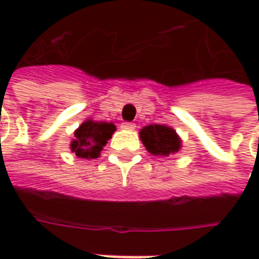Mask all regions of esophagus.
<instances>
[{
  "mask_svg": "<svg viewBox=\"0 0 259 259\" xmlns=\"http://www.w3.org/2000/svg\"><path fill=\"white\" fill-rule=\"evenodd\" d=\"M121 128L122 130H128V131H133V130H135V124H133V122H122Z\"/></svg>",
  "mask_w": 259,
  "mask_h": 259,
  "instance_id": "34e87169",
  "label": "esophagus"
}]
</instances>
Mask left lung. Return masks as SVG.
Masks as SVG:
<instances>
[{
    "mask_svg": "<svg viewBox=\"0 0 259 259\" xmlns=\"http://www.w3.org/2000/svg\"><path fill=\"white\" fill-rule=\"evenodd\" d=\"M140 138L147 148V151L153 155L176 154L182 150V138L171 126L164 124H151L141 128Z\"/></svg>",
    "mask_w": 259,
    "mask_h": 259,
    "instance_id": "left-lung-1",
    "label": "left lung"
}]
</instances>
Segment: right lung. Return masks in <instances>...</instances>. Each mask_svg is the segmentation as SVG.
<instances>
[{"instance_id":"add662e5","label":"right lung","mask_w":259,"mask_h":259,"mask_svg":"<svg viewBox=\"0 0 259 259\" xmlns=\"http://www.w3.org/2000/svg\"><path fill=\"white\" fill-rule=\"evenodd\" d=\"M116 126L112 122L94 121L88 118L73 133V140L70 141V150L76 157L92 160L101 155V151L111 140Z\"/></svg>"}]
</instances>
